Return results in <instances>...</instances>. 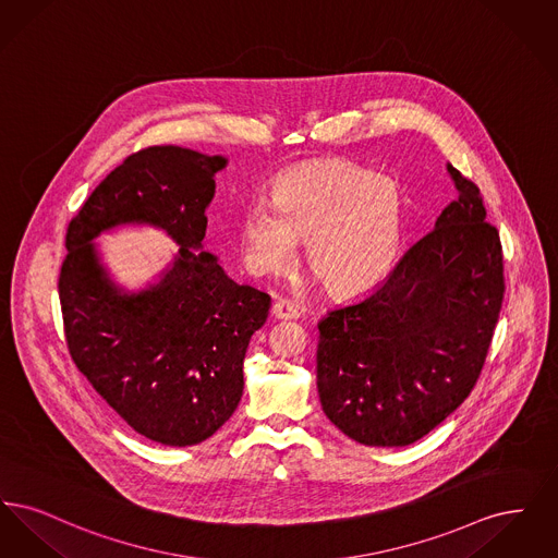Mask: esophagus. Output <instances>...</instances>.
Returning a JSON list of instances; mask_svg holds the SVG:
<instances>
[{
  "label": "esophagus",
  "instance_id": "34e87169",
  "mask_svg": "<svg viewBox=\"0 0 558 558\" xmlns=\"http://www.w3.org/2000/svg\"><path fill=\"white\" fill-rule=\"evenodd\" d=\"M271 316L276 319H294L299 316V312L292 307L289 301L280 299V301H276V303H274V307H271Z\"/></svg>",
  "mask_w": 558,
  "mask_h": 558
}]
</instances>
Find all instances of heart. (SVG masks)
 <instances>
[{"instance_id": "heart-1", "label": "heart", "mask_w": 558, "mask_h": 558, "mask_svg": "<svg viewBox=\"0 0 558 558\" xmlns=\"http://www.w3.org/2000/svg\"><path fill=\"white\" fill-rule=\"evenodd\" d=\"M269 207L242 215L246 262L259 274H284L305 240V264L337 296L372 289L391 269L403 232L401 190L349 160L307 162L278 175Z\"/></svg>"}]
</instances>
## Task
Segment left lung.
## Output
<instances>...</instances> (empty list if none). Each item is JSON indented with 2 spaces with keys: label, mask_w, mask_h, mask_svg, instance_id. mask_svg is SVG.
<instances>
[{
  "label": "left lung",
  "mask_w": 558,
  "mask_h": 558,
  "mask_svg": "<svg viewBox=\"0 0 558 558\" xmlns=\"http://www.w3.org/2000/svg\"><path fill=\"white\" fill-rule=\"evenodd\" d=\"M450 169L456 201L368 296L318 324L324 414L364 446L425 437L477 385L505 301L498 228L477 184Z\"/></svg>",
  "instance_id": "obj_1"
}]
</instances>
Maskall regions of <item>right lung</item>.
Wrapping results in <instances>:
<instances>
[{
    "instance_id": "obj_1",
    "label": "right lung",
    "mask_w": 558,
    "mask_h": 558,
    "mask_svg": "<svg viewBox=\"0 0 558 558\" xmlns=\"http://www.w3.org/2000/svg\"><path fill=\"white\" fill-rule=\"evenodd\" d=\"M226 165L180 146H148L114 167L66 228L58 294L69 353L135 433L186 448L211 437L242 398V362L269 294L230 280L201 251L213 175ZM153 222L181 244L157 288L109 287L90 239L119 222Z\"/></svg>"
}]
</instances>
